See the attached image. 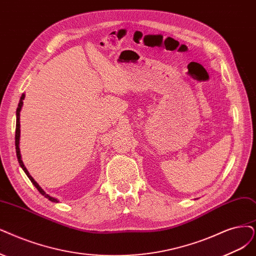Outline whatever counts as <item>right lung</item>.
<instances>
[{"label": "right lung", "mask_w": 256, "mask_h": 256, "mask_svg": "<svg viewBox=\"0 0 256 256\" xmlns=\"http://www.w3.org/2000/svg\"><path fill=\"white\" fill-rule=\"evenodd\" d=\"M24 98H25V94H22V97H21V99H20V102H18V108H16V157H18V164H20V166H21V168H23V171L25 172V174L27 175V177L30 179V182H32V184L36 188V190L39 191L43 196H45L46 198H48V200H50V202H58V200H56V198H54V197H52V196H50L48 194H46L42 188H41V186L38 184L36 182H34V179L30 175V173H28V171H27V168H25V166H24V164H23V162H22V159H21V154H20V148H18V144H20V112H21V108H22V106H23V100H24Z\"/></svg>", "instance_id": "right-lung-1"}]
</instances>
